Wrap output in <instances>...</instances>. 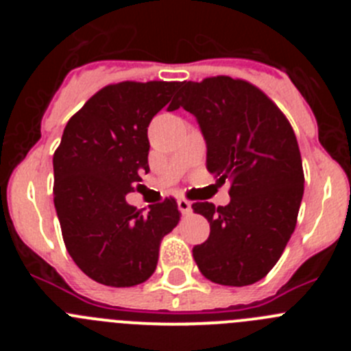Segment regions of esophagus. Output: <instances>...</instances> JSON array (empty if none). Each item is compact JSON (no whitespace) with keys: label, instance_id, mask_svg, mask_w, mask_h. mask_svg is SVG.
<instances>
[{"label":"esophagus","instance_id":"34e87169","mask_svg":"<svg viewBox=\"0 0 351 351\" xmlns=\"http://www.w3.org/2000/svg\"><path fill=\"white\" fill-rule=\"evenodd\" d=\"M178 207L182 214H191V202L190 200H186V198H179L178 200Z\"/></svg>","mask_w":351,"mask_h":351}]
</instances>
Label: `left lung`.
<instances>
[{
    "mask_svg": "<svg viewBox=\"0 0 351 351\" xmlns=\"http://www.w3.org/2000/svg\"><path fill=\"white\" fill-rule=\"evenodd\" d=\"M197 117L207 144V170L230 181L228 206L193 204L210 225L193 247L213 283L246 287L269 274L295 230L304 170L295 133L280 107L243 79L182 82L169 110Z\"/></svg>",
    "mask_w": 351,
    "mask_h": 351,
    "instance_id": "obj_1",
    "label": "left lung"
}]
</instances>
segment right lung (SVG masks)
I'll list each match as a JSON object with an SVG mask.
<instances>
[{
    "instance_id": "add662e5",
    "label": "right lung",
    "mask_w": 351,
    "mask_h": 351,
    "mask_svg": "<svg viewBox=\"0 0 351 351\" xmlns=\"http://www.w3.org/2000/svg\"><path fill=\"white\" fill-rule=\"evenodd\" d=\"M181 82L108 84L64 126L54 153V206L64 246L96 283L125 288L153 276L161 239L181 219L169 197L142 214L126 202L147 173V126Z\"/></svg>"
}]
</instances>
